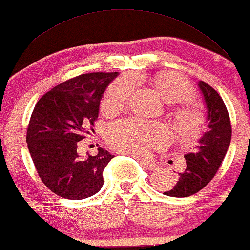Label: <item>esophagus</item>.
<instances>
[{
  "mask_svg": "<svg viewBox=\"0 0 250 250\" xmlns=\"http://www.w3.org/2000/svg\"><path fill=\"white\" fill-rule=\"evenodd\" d=\"M141 165H142L143 168H145L146 170H155L157 169V165L155 164V163H152L149 161H140Z\"/></svg>",
  "mask_w": 250,
  "mask_h": 250,
  "instance_id": "esophagus-1",
  "label": "esophagus"
}]
</instances>
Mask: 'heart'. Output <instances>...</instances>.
I'll list each match as a JSON object with an SVG mask.
<instances>
[{
  "instance_id": "1",
  "label": "heart",
  "mask_w": 250,
  "mask_h": 250,
  "mask_svg": "<svg viewBox=\"0 0 250 250\" xmlns=\"http://www.w3.org/2000/svg\"><path fill=\"white\" fill-rule=\"evenodd\" d=\"M160 89L165 101L170 104L187 103L193 97L192 86L179 75H168L163 79ZM132 92L133 84L129 80H117L104 95L103 107L110 111L121 109L128 104ZM199 121L200 117L196 111L184 110L180 113V125L185 137H191ZM107 138L121 152L143 156L149 149L166 144L169 131L160 124L130 118L112 124L107 130Z\"/></svg>"
}]
</instances>
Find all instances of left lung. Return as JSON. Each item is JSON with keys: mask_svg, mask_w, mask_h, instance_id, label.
Listing matches in <instances>:
<instances>
[{"mask_svg": "<svg viewBox=\"0 0 250 250\" xmlns=\"http://www.w3.org/2000/svg\"><path fill=\"white\" fill-rule=\"evenodd\" d=\"M207 109L208 128L191 152L186 154V168L178 172L176 186L164 194L174 198L192 196L210 183L228 152L232 126L223 99L210 85L198 82Z\"/></svg>", "mask_w": 250, "mask_h": 250, "instance_id": "1", "label": "left lung"}]
</instances>
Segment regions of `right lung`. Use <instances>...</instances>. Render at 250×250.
I'll use <instances>...</instances> for the list:
<instances>
[{
	"mask_svg": "<svg viewBox=\"0 0 250 250\" xmlns=\"http://www.w3.org/2000/svg\"><path fill=\"white\" fill-rule=\"evenodd\" d=\"M118 74L79 75L57 85L36 104L26 142L39 177L57 196L82 200L102 189L103 171L113 155L99 147L97 155L81 157L78 142L94 130L103 94Z\"/></svg>",
	"mask_w": 250,
	"mask_h": 250,
	"instance_id": "obj_1",
	"label": "right lung"
}]
</instances>
